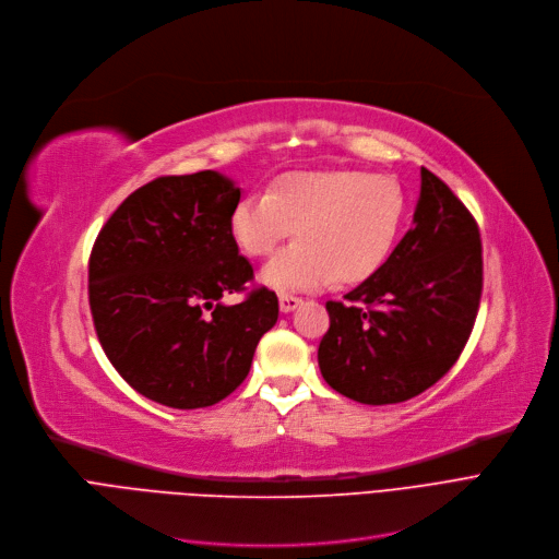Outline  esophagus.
Masks as SVG:
<instances>
[{"label":"esophagus","mask_w":559,"mask_h":559,"mask_svg":"<svg viewBox=\"0 0 559 559\" xmlns=\"http://www.w3.org/2000/svg\"><path fill=\"white\" fill-rule=\"evenodd\" d=\"M300 305H302V298H298V296H288V294H282V296H280V309H282L284 313L298 309Z\"/></svg>","instance_id":"34e87169"}]
</instances>
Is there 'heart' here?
<instances>
[{
  "label": "heart",
  "instance_id": "b5f03b06",
  "mask_svg": "<svg viewBox=\"0 0 559 559\" xmlns=\"http://www.w3.org/2000/svg\"><path fill=\"white\" fill-rule=\"evenodd\" d=\"M407 198L386 175L294 170L271 191H254L231 211V234L246 254H269L294 231L298 241L265 261L261 280L277 290L355 284L380 271L403 229Z\"/></svg>",
  "mask_w": 559,
  "mask_h": 559
}]
</instances>
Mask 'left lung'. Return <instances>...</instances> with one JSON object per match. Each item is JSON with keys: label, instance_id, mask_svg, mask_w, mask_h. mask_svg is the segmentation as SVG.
I'll return each mask as SVG.
<instances>
[{"label": "left lung", "instance_id": "left-lung-1", "mask_svg": "<svg viewBox=\"0 0 559 559\" xmlns=\"http://www.w3.org/2000/svg\"><path fill=\"white\" fill-rule=\"evenodd\" d=\"M483 296V243L471 211L420 168L414 227L345 302L330 300L318 366L341 395L393 405L430 389L460 359Z\"/></svg>", "mask_w": 559, "mask_h": 559}]
</instances>
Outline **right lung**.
Segmentation results:
<instances>
[{
	"label": "right lung",
	"instance_id": "right-lung-1",
	"mask_svg": "<svg viewBox=\"0 0 559 559\" xmlns=\"http://www.w3.org/2000/svg\"><path fill=\"white\" fill-rule=\"evenodd\" d=\"M241 189L214 173L156 177L99 229L88 259V302L102 350L154 403L198 409L241 384L259 338L280 316L275 290L248 288L231 211ZM227 293H243L225 306Z\"/></svg>",
	"mask_w": 559,
	"mask_h": 559
}]
</instances>
